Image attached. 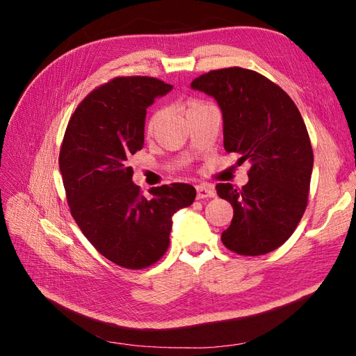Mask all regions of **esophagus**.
Masks as SVG:
<instances>
[{
	"mask_svg": "<svg viewBox=\"0 0 356 356\" xmlns=\"http://www.w3.org/2000/svg\"><path fill=\"white\" fill-rule=\"evenodd\" d=\"M197 191V199H207V197H213L215 196V190L213 187L208 184H199L196 187Z\"/></svg>",
	"mask_w": 356,
	"mask_h": 356,
	"instance_id": "34e87169",
	"label": "esophagus"
}]
</instances>
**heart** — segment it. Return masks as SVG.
<instances>
[{"instance_id": "b5f03b06", "label": "heart", "mask_w": 356, "mask_h": 356, "mask_svg": "<svg viewBox=\"0 0 356 356\" xmlns=\"http://www.w3.org/2000/svg\"><path fill=\"white\" fill-rule=\"evenodd\" d=\"M203 105H204V102H202V101H196V99H195V101H188V102L186 104L184 113H186V115L188 117L193 111H196L197 108H200V106H203ZM160 120H161V111L153 113V115L149 117V120H148V123H147V134H148V135H153V134H154V131L157 129Z\"/></svg>"}]
</instances>
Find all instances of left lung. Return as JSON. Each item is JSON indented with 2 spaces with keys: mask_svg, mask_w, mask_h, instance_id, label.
<instances>
[{
  "mask_svg": "<svg viewBox=\"0 0 356 356\" xmlns=\"http://www.w3.org/2000/svg\"><path fill=\"white\" fill-rule=\"evenodd\" d=\"M191 88L218 102L225 152L251 165L242 188L217 184L218 196L233 207L221 241L239 255L272 252L294 233L307 207L314 152L303 117L285 90L252 70H213Z\"/></svg>",
  "mask_w": 356,
  "mask_h": 356,
  "instance_id": "left-lung-1",
  "label": "left lung"
}]
</instances>
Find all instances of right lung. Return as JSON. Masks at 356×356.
Returning a JSON list of instances; mask_svg holds the SVG:
<instances>
[{
	"label": "right lung",
	"mask_w": 356,
	"mask_h": 356,
	"mask_svg": "<svg viewBox=\"0 0 356 356\" xmlns=\"http://www.w3.org/2000/svg\"><path fill=\"white\" fill-rule=\"evenodd\" d=\"M172 86L154 77H115L92 90L71 115L59 169L72 218L105 258L139 270L169 248L172 215L195 202L196 190L174 182L152 197L132 182L131 157L144 145L145 114Z\"/></svg>",
	"instance_id": "1"
}]
</instances>
